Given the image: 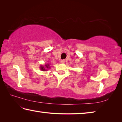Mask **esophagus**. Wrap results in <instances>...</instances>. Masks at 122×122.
<instances>
[{"mask_svg":"<svg viewBox=\"0 0 122 122\" xmlns=\"http://www.w3.org/2000/svg\"><path fill=\"white\" fill-rule=\"evenodd\" d=\"M61 63H64L65 62V61L64 59H63V60H61Z\"/></svg>","mask_w":122,"mask_h":122,"instance_id":"34e87169","label":"esophagus"}]
</instances>
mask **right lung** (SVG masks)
I'll return each instance as SVG.
<instances>
[{
    "label": "right lung",
    "instance_id": "1",
    "mask_svg": "<svg viewBox=\"0 0 122 122\" xmlns=\"http://www.w3.org/2000/svg\"><path fill=\"white\" fill-rule=\"evenodd\" d=\"M45 66H46V68L43 66H40L41 70H42V71H46L47 70L46 69H49L50 68V67H49V64H46Z\"/></svg>",
    "mask_w": 122,
    "mask_h": 122
}]
</instances>
